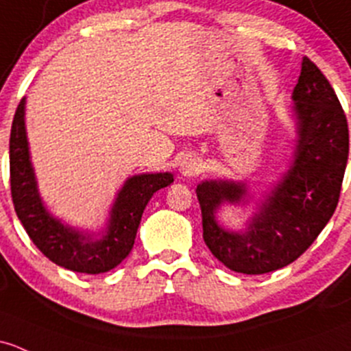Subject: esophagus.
<instances>
[{
  "label": "esophagus",
  "mask_w": 351,
  "mask_h": 351,
  "mask_svg": "<svg viewBox=\"0 0 351 351\" xmlns=\"http://www.w3.org/2000/svg\"><path fill=\"white\" fill-rule=\"evenodd\" d=\"M180 171L185 176H195L202 171V160L195 154H186L180 163Z\"/></svg>",
  "instance_id": "1"
}]
</instances>
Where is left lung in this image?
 Instances as JSON below:
<instances>
[{
  "label": "left lung",
  "instance_id": "8db88e82",
  "mask_svg": "<svg viewBox=\"0 0 351 351\" xmlns=\"http://www.w3.org/2000/svg\"><path fill=\"white\" fill-rule=\"evenodd\" d=\"M300 128L294 165L243 234L219 227L215 210L237 204L242 185L205 182L197 188L204 241L225 267L242 274H265L289 265L316 241L337 210L348 161V123L333 87L304 57L294 87Z\"/></svg>",
  "mask_w": 351,
  "mask_h": 351
}]
</instances>
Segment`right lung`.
Listing matches in <instances>:
<instances>
[{
	"label": "right lung",
	"mask_w": 351,
	"mask_h": 351,
	"mask_svg": "<svg viewBox=\"0 0 351 351\" xmlns=\"http://www.w3.org/2000/svg\"><path fill=\"white\" fill-rule=\"evenodd\" d=\"M25 99L14 112L10 134V186L14 212L40 252L60 267L82 274H101L119 265L134 245L147 202L173 183L171 173L132 176L117 195L108 228L92 239L64 227L49 215L36 191L25 132Z\"/></svg>",
	"instance_id": "add662e5"
}]
</instances>
